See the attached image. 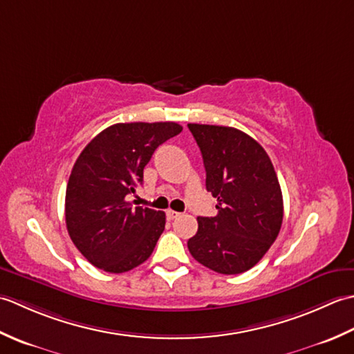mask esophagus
<instances>
[{
  "instance_id": "esophagus-1",
  "label": "esophagus",
  "mask_w": 354,
  "mask_h": 354,
  "mask_svg": "<svg viewBox=\"0 0 354 354\" xmlns=\"http://www.w3.org/2000/svg\"><path fill=\"white\" fill-rule=\"evenodd\" d=\"M167 217H169V219H176V217H179V213L178 212H173V209H169Z\"/></svg>"
}]
</instances>
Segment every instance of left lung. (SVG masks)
Wrapping results in <instances>:
<instances>
[{"mask_svg": "<svg viewBox=\"0 0 354 354\" xmlns=\"http://www.w3.org/2000/svg\"><path fill=\"white\" fill-rule=\"evenodd\" d=\"M189 129L217 214L198 217V232L187 246L214 272L242 274L257 265L281 228L283 194L274 165L257 141L234 127L190 123Z\"/></svg>", "mask_w": 354, "mask_h": 354, "instance_id": "1", "label": "left lung"}]
</instances>
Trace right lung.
<instances>
[{"label": "right lung", "mask_w": 354, "mask_h": 354, "mask_svg": "<svg viewBox=\"0 0 354 354\" xmlns=\"http://www.w3.org/2000/svg\"><path fill=\"white\" fill-rule=\"evenodd\" d=\"M183 126L173 122L117 123L82 150L66 185V230L82 255L111 274L145 263L165 227L164 212L133 207L127 196L142 184L156 147Z\"/></svg>", "instance_id": "add662e5"}]
</instances>
